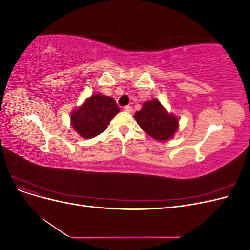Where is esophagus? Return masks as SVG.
Returning a JSON list of instances; mask_svg holds the SVG:
<instances>
[{
  "label": "esophagus",
  "mask_w": 250,
  "mask_h": 250,
  "mask_svg": "<svg viewBox=\"0 0 250 250\" xmlns=\"http://www.w3.org/2000/svg\"><path fill=\"white\" fill-rule=\"evenodd\" d=\"M124 110H125V111H127V112L131 113V112L133 111V108H132L131 106H125V107H124Z\"/></svg>",
  "instance_id": "1"
}]
</instances>
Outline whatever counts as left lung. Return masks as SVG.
Returning <instances> with one entry per match:
<instances>
[{
	"label": "left lung",
	"instance_id": "obj_1",
	"mask_svg": "<svg viewBox=\"0 0 250 250\" xmlns=\"http://www.w3.org/2000/svg\"><path fill=\"white\" fill-rule=\"evenodd\" d=\"M134 118L142 129L156 141H168L178 129L177 118L166 111L156 99L144 103Z\"/></svg>",
	"mask_w": 250,
	"mask_h": 250
}]
</instances>
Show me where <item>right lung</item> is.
<instances>
[{"label":"right lung","instance_id":"obj_1","mask_svg":"<svg viewBox=\"0 0 250 250\" xmlns=\"http://www.w3.org/2000/svg\"><path fill=\"white\" fill-rule=\"evenodd\" d=\"M119 111L120 108L113 98L97 94L73 111L72 126L80 137L92 139L106 129L111 119Z\"/></svg>","mask_w":250,"mask_h":250}]
</instances>
